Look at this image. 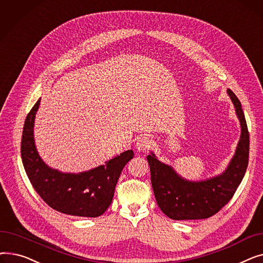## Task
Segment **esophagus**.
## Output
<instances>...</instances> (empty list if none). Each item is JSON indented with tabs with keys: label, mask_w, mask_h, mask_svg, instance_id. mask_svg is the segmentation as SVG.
I'll return each mask as SVG.
<instances>
[{
	"label": "esophagus",
	"mask_w": 263,
	"mask_h": 263,
	"mask_svg": "<svg viewBox=\"0 0 263 263\" xmlns=\"http://www.w3.org/2000/svg\"><path fill=\"white\" fill-rule=\"evenodd\" d=\"M151 140L147 136H142L137 140L136 144H135V148L137 151H146L147 149H149L151 147Z\"/></svg>",
	"instance_id": "obj_1"
}]
</instances>
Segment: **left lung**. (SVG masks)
<instances>
[{"mask_svg": "<svg viewBox=\"0 0 263 263\" xmlns=\"http://www.w3.org/2000/svg\"><path fill=\"white\" fill-rule=\"evenodd\" d=\"M241 124V136L227 168L218 176L201 181H190L171 166L159 161L154 153L147 156L151 184L162 212L172 219H202L217 213L232 198L245 175L250 134L240 100L227 90Z\"/></svg>", "mask_w": 263, "mask_h": 263, "instance_id": "obj_1", "label": "left lung"}]
</instances>
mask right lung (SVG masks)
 I'll return each mask as SVG.
<instances>
[{
  "mask_svg": "<svg viewBox=\"0 0 263 263\" xmlns=\"http://www.w3.org/2000/svg\"><path fill=\"white\" fill-rule=\"evenodd\" d=\"M40 99L27 114L21 141V158L32 185L51 208L73 216L102 215L114 197L115 186L133 150L123 151L92 170L82 173H62L52 168L40 158L34 140L35 116Z\"/></svg>",
  "mask_w": 263,
  "mask_h": 263,
  "instance_id": "obj_1",
  "label": "right lung"
}]
</instances>
